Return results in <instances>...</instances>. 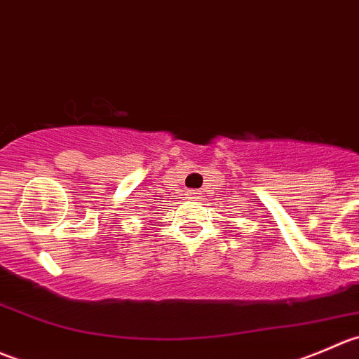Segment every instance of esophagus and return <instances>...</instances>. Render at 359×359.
<instances>
[{"label": "esophagus", "instance_id": "34e87169", "mask_svg": "<svg viewBox=\"0 0 359 359\" xmlns=\"http://www.w3.org/2000/svg\"><path fill=\"white\" fill-rule=\"evenodd\" d=\"M188 198H198V191L197 190H190V191H188Z\"/></svg>", "mask_w": 359, "mask_h": 359}]
</instances>
